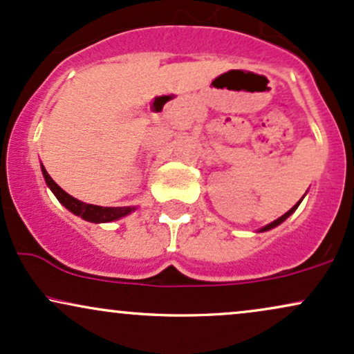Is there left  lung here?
Returning <instances> with one entry per match:
<instances>
[{
	"mask_svg": "<svg viewBox=\"0 0 354 354\" xmlns=\"http://www.w3.org/2000/svg\"><path fill=\"white\" fill-rule=\"evenodd\" d=\"M299 203H301V200H299L298 203H296V205L293 206V208H291L290 211H288V213H284L283 214V216L281 218H278V219H276V221H273V223H270V225H268V226H265V228H263L261 231H268V230H271V228H274V226H278V225H281V223L284 221V219H286L288 216H290V214L291 213H293V211L296 209V208H298V205H299Z\"/></svg>",
	"mask_w": 354,
	"mask_h": 354,
	"instance_id": "left-lung-1",
	"label": "left lung"
}]
</instances>
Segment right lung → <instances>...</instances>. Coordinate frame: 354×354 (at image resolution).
<instances>
[{
  "mask_svg": "<svg viewBox=\"0 0 354 354\" xmlns=\"http://www.w3.org/2000/svg\"><path fill=\"white\" fill-rule=\"evenodd\" d=\"M41 169H43L44 181H46V185L50 186V189L55 193V196L58 198V201L61 203V205L66 206L71 213H75L76 216H81L83 219H86V221H91V223L115 221V219L123 218V216H126V214H129L133 209H135V208H129V206H126V208H103V206L86 205V203L76 200V198L70 196L66 191L61 189L59 186L53 181V178L48 174L46 169H44V166H41Z\"/></svg>",
  "mask_w": 354,
  "mask_h": 354,
  "instance_id": "right-lung-1",
  "label": "right lung"
}]
</instances>
